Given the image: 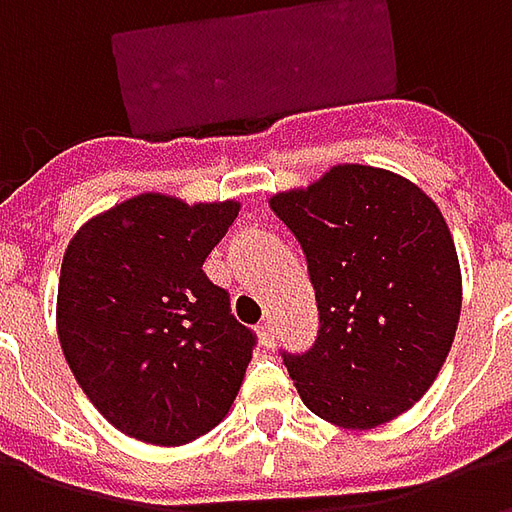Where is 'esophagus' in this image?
<instances>
[{
  "label": "esophagus",
  "instance_id": "obj_1",
  "mask_svg": "<svg viewBox=\"0 0 512 512\" xmlns=\"http://www.w3.org/2000/svg\"><path fill=\"white\" fill-rule=\"evenodd\" d=\"M274 332H277V323L271 321V318H266V321L257 326V334H260V343L266 345V348H271V345H274Z\"/></svg>",
  "mask_w": 512,
  "mask_h": 512
}]
</instances>
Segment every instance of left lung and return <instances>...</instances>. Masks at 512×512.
Wrapping results in <instances>:
<instances>
[{
  "label": "left lung",
  "instance_id": "1",
  "mask_svg": "<svg viewBox=\"0 0 512 512\" xmlns=\"http://www.w3.org/2000/svg\"><path fill=\"white\" fill-rule=\"evenodd\" d=\"M271 211L304 249L318 340L282 354L304 406L370 430L400 417L439 376L461 318V266L439 205L389 169L337 164Z\"/></svg>",
  "mask_w": 512,
  "mask_h": 512
}]
</instances>
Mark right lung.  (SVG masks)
<instances>
[{
  "instance_id": "1",
  "label": "right lung",
  "mask_w": 512,
  "mask_h": 512,
  "mask_svg": "<svg viewBox=\"0 0 512 512\" xmlns=\"http://www.w3.org/2000/svg\"><path fill=\"white\" fill-rule=\"evenodd\" d=\"M241 202L136 194L82 224L65 249L57 334L68 367L126 436L189 444L233 406L255 334L202 263Z\"/></svg>"
}]
</instances>
